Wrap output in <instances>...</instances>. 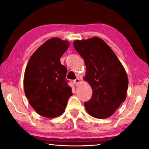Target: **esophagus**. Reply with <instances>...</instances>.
Here are the masks:
<instances>
[{
	"mask_svg": "<svg viewBox=\"0 0 149 149\" xmlns=\"http://www.w3.org/2000/svg\"><path fill=\"white\" fill-rule=\"evenodd\" d=\"M74 84L76 85H78L79 84V83H80V79H79V78H77V79H75L74 81Z\"/></svg>",
	"mask_w": 149,
	"mask_h": 149,
	"instance_id": "1",
	"label": "esophagus"
}]
</instances>
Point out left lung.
Returning <instances> with one entry per match:
<instances>
[{
	"mask_svg": "<svg viewBox=\"0 0 149 149\" xmlns=\"http://www.w3.org/2000/svg\"><path fill=\"white\" fill-rule=\"evenodd\" d=\"M74 46L84 60L86 72L84 79L93 91L92 98L84 104L85 110L96 118H109L126 99L128 77L124 67L99 37L75 40Z\"/></svg>",
	"mask_w": 149,
	"mask_h": 149,
	"instance_id": "left-lung-1",
	"label": "left lung"
}]
</instances>
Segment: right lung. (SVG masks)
Masks as SVG:
<instances>
[{
  "mask_svg": "<svg viewBox=\"0 0 149 149\" xmlns=\"http://www.w3.org/2000/svg\"><path fill=\"white\" fill-rule=\"evenodd\" d=\"M69 41L52 37L37 49L27 62L24 73V92L37 114L53 118L65 112L72 88L65 80L67 68L60 58Z\"/></svg>",
  "mask_w": 149,
  "mask_h": 149,
  "instance_id": "right-lung-1",
  "label": "right lung"
}]
</instances>
